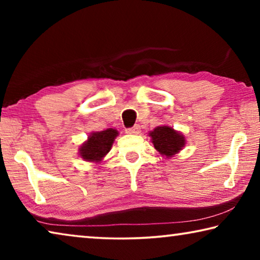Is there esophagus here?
<instances>
[{
	"instance_id": "34e87169",
	"label": "esophagus",
	"mask_w": 260,
	"mask_h": 260,
	"mask_svg": "<svg viewBox=\"0 0 260 260\" xmlns=\"http://www.w3.org/2000/svg\"><path fill=\"white\" fill-rule=\"evenodd\" d=\"M140 126L139 125H135L133 127H131V128H126L125 132L127 134H131V135H135V134H139L140 133Z\"/></svg>"
}]
</instances>
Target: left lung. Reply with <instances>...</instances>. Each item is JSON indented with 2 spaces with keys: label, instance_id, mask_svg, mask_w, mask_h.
Returning <instances> with one entry per match:
<instances>
[{
  "label": "left lung",
  "instance_id": "left-lung-1",
  "mask_svg": "<svg viewBox=\"0 0 260 260\" xmlns=\"http://www.w3.org/2000/svg\"><path fill=\"white\" fill-rule=\"evenodd\" d=\"M149 136L156 150L167 158L177 155L186 143L184 136L170 126H158L149 133Z\"/></svg>",
  "mask_w": 260,
  "mask_h": 260
}]
</instances>
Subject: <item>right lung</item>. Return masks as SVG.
<instances>
[{"instance_id": "1", "label": "right lung", "mask_w": 260, "mask_h": 260, "mask_svg": "<svg viewBox=\"0 0 260 260\" xmlns=\"http://www.w3.org/2000/svg\"><path fill=\"white\" fill-rule=\"evenodd\" d=\"M117 136L118 131L113 128L90 133L88 140L79 148V155L87 161L100 162L111 150L113 141Z\"/></svg>"}]
</instances>
